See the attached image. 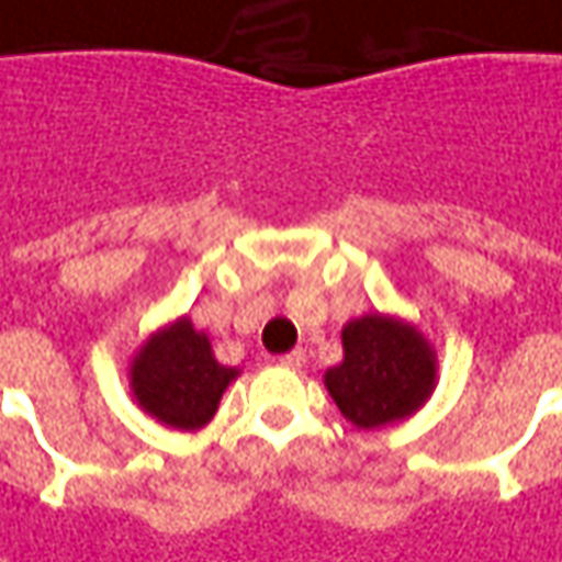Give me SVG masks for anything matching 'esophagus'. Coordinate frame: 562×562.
<instances>
[{
  "label": "esophagus",
  "instance_id": "1",
  "mask_svg": "<svg viewBox=\"0 0 562 562\" xmlns=\"http://www.w3.org/2000/svg\"><path fill=\"white\" fill-rule=\"evenodd\" d=\"M281 361V367H290V370H300L305 363V351L303 348H293V351H288V355H281L278 358Z\"/></svg>",
  "mask_w": 562,
  "mask_h": 562
}]
</instances>
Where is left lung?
Segmentation results:
<instances>
[{
	"instance_id": "8db88e82",
	"label": "left lung",
	"mask_w": 562,
	"mask_h": 562,
	"mask_svg": "<svg viewBox=\"0 0 562 562\" xmlns=\"http://www.w3.org/2000/svg\"><path fill=\"white\" fill-rule=\"evenodd\" d=\"M437 382L435 348L413 324L392 315H363L342 327V363L324 385L355 428L373 431L419 409Z\"/></svg>"
}]
</instances>
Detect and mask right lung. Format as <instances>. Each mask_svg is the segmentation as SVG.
I'll return each mask as SVG.
<instances>
[{
	"instance_id": "1",
	"label": "right lung",
	"mask_w": 562,
	"mask_h": 562,
	"mask_svg": "<svg viewBox=\"0 0 562 562\" xmlns=\"http://www.w3.org/2000/svg\"><path fill=\"white\" fill-rule=\"evenodd\" d=\"M127 376L137 404L153 419L177 431H199L214 419L238 370L216 361L207 333L195 330L189 318H177L143 342Z\"/></svg>"
}]
</instances>
